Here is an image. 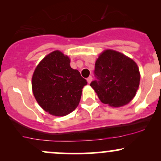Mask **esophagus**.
<instances>
[{
    "instance_id": "34e87169",
    "label": "esophagus",
    "mask_w": 161,
    "mask_h": 161,
    "mask_svg": "<svg viewBox=\"0 0 161 161\" xmlns=\"http://www.w3.org/2000/svg\"><path fill=\"white\" fill-rule=\"evenodd\" d=\"M92 81V76H89L87 78V82H88V83H91V82Z\"/></svg>"
}]
</instances>
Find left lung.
<instances>
[{"label":"left lung","instance_id":"8db88e82","mask_svg":"<svg viewBox=\"0 0 161 161\" xmlns=\"http://www.w3.org/2000/svg\"><path fill=\"white\" fill-rule=\"evenodd\" d=\"M90 84L99 99L111 107L128 104L136 95L140 82L137 64L123 53L107 50L101 53Z\"/></svg>","mask_w":161,"mask_h":161}]
</instances>
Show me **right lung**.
Wrapping results in <instances>:
<instances>
[{
	"mask_svg": "<svg viewBox=\"0 0 161 161\" xmlns=\"http://www.w3.org/2000/svg\"><path fill=\"white\" fill-rule=\"evenodd\" d=\"M69 63V57L60 51H53L33 73V95L38 104L51 115L63 116L73 111L80 101L82 88L87 85Z\"/></svg>",
	"mask_w": 161,
	"mask_h": 161,
	"instance_id": "obj_1",
	"label": "right lung"
}]
</instances>
